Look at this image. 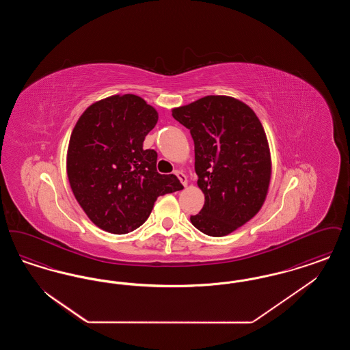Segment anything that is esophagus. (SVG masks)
Instances as JSON below:
<instances>
[{"instance_id":"obj_1","label":"esophagus","mask_w":350,"mask_h":350,"mask_svg":"<svg viewBox=\"0 0 350 350\" xmlns=\"http://www.w3.org/2000/svg\"><path fill=\"white\" fill-rule=\"evenodd\" d=\"M174 174L178 177V180L181 181V183H183V186H186V185H187V178H186V176L183 174V172H180V170H176V172H174Z\"/></svg>"}]
</instances>
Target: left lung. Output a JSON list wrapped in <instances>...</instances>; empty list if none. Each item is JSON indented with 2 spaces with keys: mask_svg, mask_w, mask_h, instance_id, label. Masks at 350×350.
Returning a JSON list of instances; mask_svg holds the SVG:
<instances>
[{
  "mask_svg": "<svg viewBox=\"0 0 350 350\" xmlns=\"http://www.w3.org/2000/svg\"><path fill=\"white\" fill-rule=\"evenodd\" d=\"M172 116L194 140L204 204L190 217L193 226L214 237L233 232L267 198L271 161L260 119L248 105L227 96L203 97L173 109Z\"/></svg>",
  "mask_w": 350,
  "mask_h": 350,
  "instance_id": "left-lung-1",
  "label": "left lung"
}]
</instances>
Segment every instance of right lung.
<instances>
[{
  "instance_id": "right-lung-1",
  "label": "right lung",
  "mask_w": 350,
  "mask_h": 350,
  "mask_svg": "<svg viewBox=\"0 0 350 350\" xmlns=\"http://www.w3.org/2000/svg\"><path fill=\"white\" fill-rule=\"evenodd\" d=\"M157 111L135 94L90 105L77 120L67 154L68 180L85 214L100 230L123 234L140 227L157 197L183 190L174 174H160L157 153L143 142Z\"/></svg>"
}]
</instances>
